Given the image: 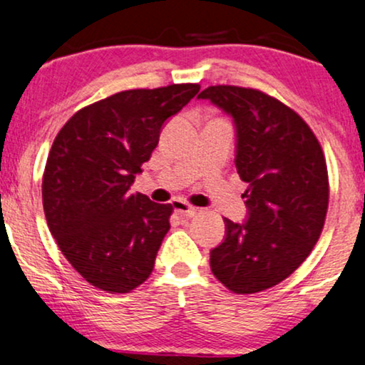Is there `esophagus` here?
Segmentation results:
<instances>
[{
    "instance_id": "1",
    "label": "esophagus",
    "mask_w": 365,
    "mask_h": 365,
    "mask_svg": "<svg viewBox=\"0 0 365 365\" xmlns=\"http://www.w3.org/2000/svg\"><path fill=\"white\" fill-rule=\"evenodd\" d=\"M173 207H175V211H177L178 215L183 216V217H194L197 212H199V209L194 207V206H190V204L185 202V200H182V199L175 200Z\"/></svg>"
}]
</instances>
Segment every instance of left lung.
<instances>
[{
    "instance_id": "8db88e82",
    "label": "left lung",
    "mask_w": 365,
    "mask_h": 365,
    "mask_svg": "<svg viewBox=\"0 0 365 365\" xmlns=\"http://www.w3.org/2000/svg\"><path fill=\"white\" fill-rule=\"evenodd\" d=\"M199 98L235 121V166L247 183V221L225 217L226 237L211 250V271L233 293L267 290L319 240L329 202L324 154L302 116L261 91L211 86Z\"/></svg>"
}]
</instances>
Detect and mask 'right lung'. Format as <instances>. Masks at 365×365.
Returning <instances> with one entry per match:
<instances>
[{
    "label": "right lung",
    "instance_id": "obj_1",
    "mask_svg": "<svg viewBox=\"0 0 365 365\" xmlns=\"http://www.w3.org/2000/svg\"><path fill=\"white\" fill-rule=\"evenodd\" d=\"M199 89L118 92L78 110L58 132L43 177L44 215L66 261L92 287L128 293L153 273L173 206L132 194L130 185L163 123Z\"/></svg>",
    "mask_w": 365,
    "mask_h": 365
}]
</instances>
